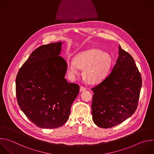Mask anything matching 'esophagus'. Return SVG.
<instances>
[{
  "label": "esophagus",
  "instance_id": "34e87169",
  "mask_svg": "<svg viewBox=\"0 0 154 154\" xmlns=\"http://www.w3.org/2000/svg\"><path fill=\"white\" fill-rule=\"evenodd\" d=\"M86 88H85V87H84V86H82L81 87H80V91H81V92H83V91H86Z\"/></svg>",
  "mask_w": 154,
  "mask_h": 154
}]
</instances>
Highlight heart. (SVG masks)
Wrapping results in <instances>:
<instances>
[{
    "label": "heart",
    "instance_id": "heart-1",
    "mask_svg": "<svg viewBox=\"0 0 154 154\" xmlns=\"http://www.w3.org/2000/svg\"><path fill=\"white\" fill-rule=\"evenodd\" d=\"M112 63L109 55L98 49H89L77 54L74 60L67 63L68 74L72 79L80 75L83 69V77L90 84H97L108 75Z\"/></svg>",
    "mask_w": 154,
    "mask_h": 154
}]
</instances>
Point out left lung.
<instances>
[{
	"instance_id": "obj_1",
	"label": "left lung",
	"mask_w": 154,
	"mask_h": 154,
	"mask_svg": "<svg viewBox=\"0 0 154 154\" xmlns=\"http://www.w3.org/2000/svg\"><path fill=\"white\" fill-rule=\"evenodd\" d=\"M119 57L111 72L94 92L92 114L94 123L110 128L122 123L136 111L142 79L133 57L120 45Z\"/></svg>"
}]
</instances>
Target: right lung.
I'll list each match as a JSON object with an SVG mask.
<instances>
[{"mask_svg": "<svg viewBox=\"0 0 154 154\" xmlns=\"http://www.w3.org/2000/svg\"><path fill=\"white\" fill-rule=\"evenodd\" d=\"M62 42L35 49L20 68L16 79L18 105L35 125L62 126L68 120L80 86L65 78L67 63L61 56Z\"/></svg>", "mask_w": 154, "mask_h": 154, "instance_id": "1", "label": "right lung"}]
</instances>
